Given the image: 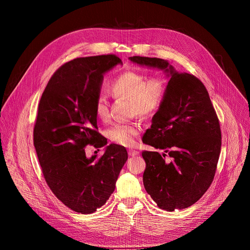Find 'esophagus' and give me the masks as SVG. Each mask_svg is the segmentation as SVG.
I'll return each mask as SVG.
<instances>
[{
    "label": "esophagus",
    "mask_w": 250,
    "mask_h": 250,
    "mask_svg": "<svg viewBox=\"0 0 250 250\" xmlns=\"http://www.w3.org/2000/svg\"><path fill=\"white\" fill-rule=\"evenodd\" d=\"M128 155H130L131 157H136L139 155V151L136 149H128Z\"/></svg>",
    "instance_id": "34e87169"
}]
</instances>
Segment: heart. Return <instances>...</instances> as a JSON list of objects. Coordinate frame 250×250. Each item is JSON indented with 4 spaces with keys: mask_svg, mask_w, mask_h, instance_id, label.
I'll return each mask as SVG.
<instances>
[{
    "mask_svg": "<svg viewBox=\"0 0 250 250\" xmlns=\"http://www.w3.org/2000/svg\"><path fill=\"white\" fill-rule=\"evenodd\" d=\"M108 89L115 98L130 100V109L133 115L142 117L154 115L162 104L166 86L162 78L154 76L147 78L142 72L125 71L110 82ZM94 112L99 119L107 120L109 117V104L104 96H99L94 103ZM141 130L137 123L116 124L106 131L108 138L123 146H132L136 137Z\"/></svg>",
    "mask_w": 250,
    "mask_h": 250,
    "instance_id": "b5f03b06",
    "label": "heart"
}]
</instances>
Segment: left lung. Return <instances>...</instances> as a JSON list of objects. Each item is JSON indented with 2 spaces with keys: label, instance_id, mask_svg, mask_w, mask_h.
Returning <instances> with one entry per match:
<instances>
[{
  "label": "left lung",
  "instance_id": "obj_1",
  "mask_svg": "<svg viewBox=\"0 0 250 250\" xmlns=\"http://www.w3.org/2000/svg\"><path fill=\"white\" fill-rule=\"evenodd\" d=\"M142 66L164 70L169 78L162 104L151 119L143 143L163 149L142 152L146 163L143 185L160 208H186L203 196L216 172L221 149V131L207 88L187 72H179L160 58L134 56ZM167 152L172 159L165 162Z\"/></svg>",
  "mask_w": 250,
  "mask_h": 250
}]
</instances>
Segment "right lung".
<instances>
[{"instance_id": "1", "label": "right lung", "mask_w": 250, "mask_h": 250, "mask_svg": "<svg viewBox=\"0 0 250 250\" xmlns=\"http://www.w3.org/2000/svg\"><path fill=\"white\" fill-rule=\"evenodd\" d=\"M117 64L115 55L77 58L56 70L39 102L33 141L46 184L59 200L81 214L103 207L114 192L127 160L125 147L112 143L96 159L85 147L107 144L94 112L104 75Z\"/></svg>"}]
</instances>
